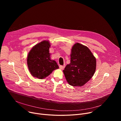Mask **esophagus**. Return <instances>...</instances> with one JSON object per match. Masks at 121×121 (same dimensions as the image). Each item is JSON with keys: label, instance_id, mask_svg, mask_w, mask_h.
<instances>
[{"label": "esophagus", "instance_id": "esophagus-1", "mask_svg": "<svg viewBox=\"0 0 121 121\" xmlns=\"http://www.w3.org/2000/svg\"><path fill=\"white\" fill-rule=\"evenodd\" d=\"M65 65H60V66H59V68H60V69H64V68H65Z\"/></svg>", "mask_w": 121, "mask_h": 121}]
</instances>
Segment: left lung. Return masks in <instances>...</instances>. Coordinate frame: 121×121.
Segmentation results:
<instances>
[{
  "label": "left lung",
  "instance_id": "1",
  "mask_svg": "<svg viewBox=\"0 0 121 121\" xmlns=\"http://www.w3.org/2000/svg\"><path fill=\"white\" fill-rule=\"evenodd\" d=\"M70 63L63 70L68 83L74 87L83 86L93 77L96 60L90 50L79 43L72 48Z\"/></svg>",
  "mask_w": 121,
  "mask_h": 121
}]
</instances>
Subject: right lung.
<instances>
[{
	"label": "right lung",
	"mask_w": 121,
	"mask_h": 121,
	"mask_svg": "<svg viewBox=\"0 0 121 121\" xmlns=\"http://www.w3.org/2000/svg\"><path fill=\"white\" fill-rule=\"evenodd\" d=\"M49 42L43 41L33 46L27 56V65L31 75L40 79L44 78L59 68L55 60L50 59Z\"/></svg>",
	"instance_id": "obj_1"
}]
</instances>
